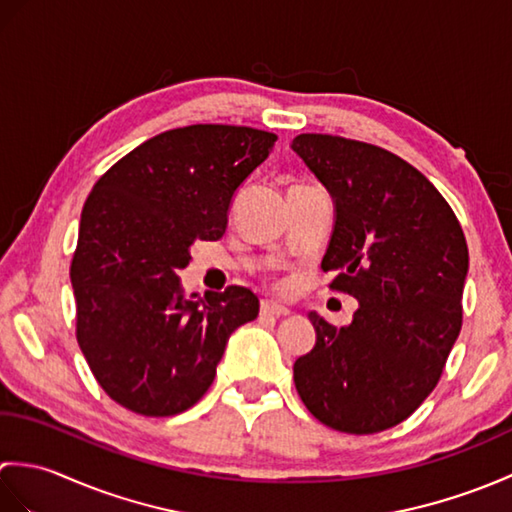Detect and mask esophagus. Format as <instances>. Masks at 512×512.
Returning <instances> with one entry per match:
<instances>
[{"label": "esophagus", "mask_w": 512, "mask_h": 512, "mask_svg": "<svg viewBox=\"0 0 512 512\" xmlns=\"http://www.w3.org/2000/svg\"><path fill=\"white\" fill-rule=\"evenodd\" d=\"M262 314H268V317H288L290 314V310L288 308H284V306H279V303H275V301H262Z\"/></svg>", "instance_id": "1"}]
</instances>
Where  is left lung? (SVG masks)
Returning <instances> with one entry per match:
<instances>
[{"mask_svg": "<svg viewBox=\"0 0 512 512\" xmlns=\"http://www.w3.org/2000/svg\"><path fill=\"white\" fill-rule=\"evenodd\" d=\"M292 149L330 191L336 222L321 268L358 301L336 330L310 312L295 387L330 429L367 436L407 420L438 385L462 328L469 248L440 191L391 151L330 134Z\"/></svg>", "mask_w": 512, "mask_h": 512, "instance_id": "obj_1", "label": "left lung"}]
</instances>
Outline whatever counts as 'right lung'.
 Listing matches in <instances>:
<instances>
[{
    "mask_svg": "<svg viewBox=\"0 0 512 512\" xmlns=\"http://www.w3.org/2000/svg\"><path fill=\"white\" fill-rule=\"evenodd\" d=\"M277 136L189 125L145 140L85 200L70 266L76 341L94 378L140 416L187 411L215 378L228 336L257 319L244 286L184 299L178 270L195 239H220L239 184Z\"/></svg>",
    "mask_w": 512,
    "mask_h": 512,
    "instance_id": "right-lung-1",
    "label": "right lung"
}]
</instances>
